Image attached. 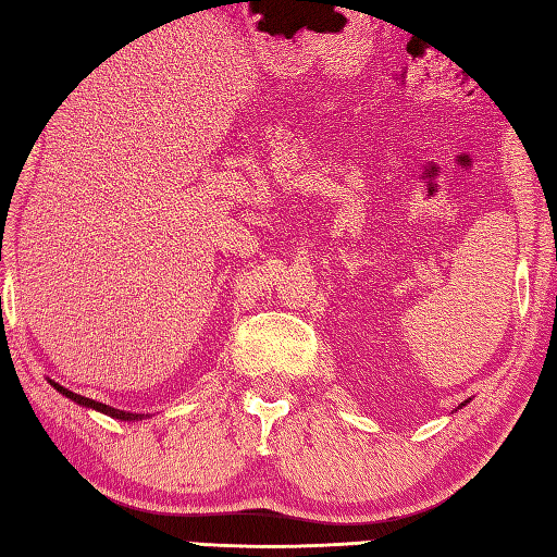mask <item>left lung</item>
I'll list each match as a JSON object with an SVG mask.
<instances>
[{"instance_id": "obj_1", "label": "left lung", "mask_w": 557, "mask_h": 557, "mask_svg": "<svg viewBox=\"0 0 557 557\" xmlns=\"http://www.w3.org/2000/svg\"><path fill=\"white\" fill-rule=\"evenodd\" d=\"M467 401H469V399H467ZM467 401H465V405H467ZM465 405H461V407H465Z\"/></svg>"}]
</instances>
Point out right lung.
I'll return each mask as SVG.
<instances>
[{
  "mask_svg": "<svg viewBox=\"0 0 557 557\" xmlns=\"http://www.w3.org/2000/svg\"><path fill=\"white\" fill-rule=\"evenodd\" d=\"M47 383H50V385L57 389L59 395H64V397H69L71 401H76V405L86 407V409H96V411H100V413H108V417H112V419H120V421H140V419H144V413L122 411V409H114V407H110V405H102V401L88 399V397H81V395H76V393H71L69 387H64V385H59V383L50 381V377H47ZM146 417H148V413H146Z\"/></svg>",
  "mask_w": 557,
  "mask_h": 557,
  "instance_id": "add662e5",
  "label": "right lung"
}]
</instances>
